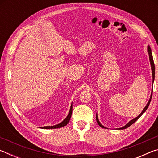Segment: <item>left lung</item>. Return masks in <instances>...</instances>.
I'll return each mask as SVG.
<instances>
[{"label":"left lung","mask_w":158,"mask_h":158,"mask_svg":"<svg viewBox=\"0 0 158 158\" xmlns=\"http://www.w3.org/2000/svg\"><path fill=\"white\" fill-rule=\"evenodd\" d=\"M147 51H148V56H149V60H150V63H151V70H152V76H153V84L154 82V79H155V65H154V62H153V55H152V52H151V47H150L149 45H148V47H147ZM152 95H153V90H152L151 92V96H150V99L149 100L148 102V103H147V105H146L145 107H144V109H143V111H141V113L139 115V116L137 117H136L135 118H134L132 120H131V121H130L129 122L127 123L124 125L123 127H120V128H118V130H123V129H125V128H127L128 127H130L131 125L133 124L134 123H135L136 121H137V120L141 116V115H142L144 112H145L147 109H148V106L150 105V102H151V98H152ZM96 121H97V123H98V125H100V126L102 128H106V127L104 126V125H102L101 124V123L100 122V121H99L98 119V114H96Z\"/></svg>","instance_id":"8db88e82"}]
</instances>
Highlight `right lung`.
I'll return each instance as SVG.
<instances>
[{"label": "right lung", "mask_w": 158, "mask_h": 158, "mask_svg": "<svg viewBox=\"0 0 158 158\" xmlns=\"http://www.w3.org/2000/svg\"><path fill=\"white\" fill-rule=\"evenodd\" d=\"M72 114H73V103L71 104V106H70V109H69V113L68 114V116L65 118V119L63 120V121L60 123H58L57 125H52V126H44V127H40V128L42 129H55V128H60V127H62L65 126V125L68 123L69 120L71 118V116H72Z\"/></svg>", "instance_id": "right-lung-1"}]
</instances>
